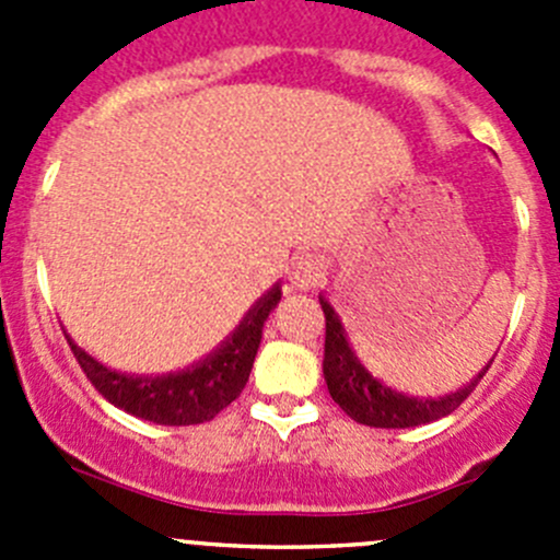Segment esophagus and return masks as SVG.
<instances>
[{
    "instance_id": "34e87169",
    "label": "esophagus",
    "mask_w": 560,
    "mask_h": 560,
    "mask_svg": "<svg viewBox=\"0 0 560 560\" xmlns=\"http://www.w3.org/2000/svg\"><path fill=\"white\" fill-rule=\"evenodd\" d=\"M322 276H325V262H322L319 257H314V254L298 257L295 262H292V284H295L298 290H312V287L319 284Z\"/></svg>"
}]
</instances>
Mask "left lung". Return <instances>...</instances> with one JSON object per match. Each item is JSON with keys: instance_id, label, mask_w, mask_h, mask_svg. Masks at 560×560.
<instances>
[{"instance_id": "left-lung-1", "label": "left lung", "mask_w": 560, "mask_h": 560, "mask_svg": "<svg viewBox=\"0 0 560 560\" xmlns=\"http://www.w3.org/2000/svg\"><path fill=\"white\" fill-rule=\"evenodd\" d=\"M322 312H325V360H322V374H325L330 398L352 417L360 425L371 428H415L428 425L433 420L453 415L457 406L471 395L490 369V360L468 385L457 387L455 393L444 395H409L398 393L382 380H376L363 363L358 352L349 343L347 330L341 325V316L330 306L325 295H319Z\"/></svg>"}]
</instances>
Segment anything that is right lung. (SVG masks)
I'll return each instance as SVG.
<instances>
[{
    "label": "right lung",
    "mask_w": 560,
    "mask_h": 560,
    "mask_svg": "<svg viewBox=\"0 0 560 560\" xmlns=\"http://www.w3.org/2000/svg\"><path fill=\"white\" fill-rule=\"evenodd\" d=\"M279 301L281 284L276 281L211 354L171 374H121L94 360L67 332L65 336L83 374L113 406L156 425H200L228 409L246 387L265 319Z\"/></svg>",
    "instance_id": "obj_1"
}]
</instances>
